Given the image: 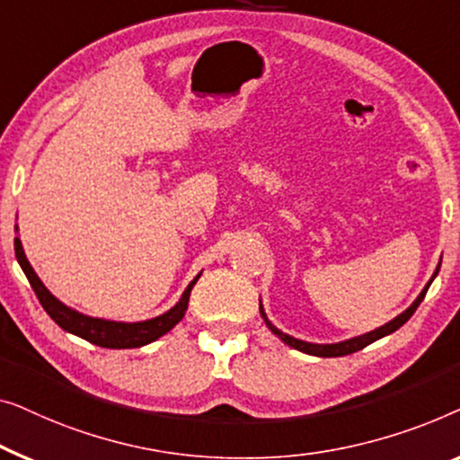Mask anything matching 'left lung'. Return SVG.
I'll list each match as a JSON object with an SVG mask.
<instances>
[{
	"instance_id": "left-lung-1",
	"label": "left lung",
	"mask_w": 460,
	"mask_h": 460,
	"mask_svg": "<svg viewBox=\"0 0 460 460\" xmlns=\"http://www.w3.org/2000/svg\"><path fill=\"white\" fill-rule=\"evenodd\" d=\"M439 264H442V261H439ZM439 264H438L436 273H433V277H431V279H429V283H427V286H425L423 292L417 296V300L412 302L411 306L406 308L402 314H398L396 319H392L390 323H385V325H381V327H377V329H373V332H368V333H365V335H358V338L346 340V341H338V344H310V341L296 340V338H292V335H288V333L279 332V329H277V327L273 325V323H270V321L267 319V314H264V308H262V304H261V314H262V319H264V323H267V327L270 329V332H273V333L277 335V338H281L283 341H286L288 346L296 348V350H300V352H306V354H313V357H323V358H332V357H346V354L358 352V350H362V348H365V346L373 344V341H377V340H381V338H385V335H390V333L396 332V329L402 327L404 323L409 321L412 314H415V310H417L419 304L423 302V297H425V294H427V289H429L431 281L436 279V275H438V270H439Z\"/></svg>"
}]
</instances>
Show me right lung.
<instances>
[{"mask_svg":"<svg viewBox=\"0 0 460 460\" xmlns=\"http://www.w3.org/2000/svg\"><path fill=\"white\" fill-rule=\"evenodd\" d=\"M14 252H16L18 264H21L24 275H27L31 288H33V292L37 294L43 310L58 323V325L64 329V332L79 335V338L92 341V344H95V346L119 348V350L120 348H141V346L150 344V341H156L158 338H163L164 333L171 332V329L177 325L181 319H183L187 304H190L191 289H193V286H196V281L199 279V275H202L199 273L196 279H193L190 286L185 288L181 300L174 304L171 310H166L164 314H160V316H156V319H150V321L120 323V321L95 319V316L76 313L75 308L62 304L56 296H51L49 289L45 288L43 281L37 277L33 267H31V262L27 261V256H24L22 243L18 237L14 239Z\"/></svg>","mask_w":460,"mask_h":460,"instance_id":"right-lung-1","label":"right lung"}]
</instances>
